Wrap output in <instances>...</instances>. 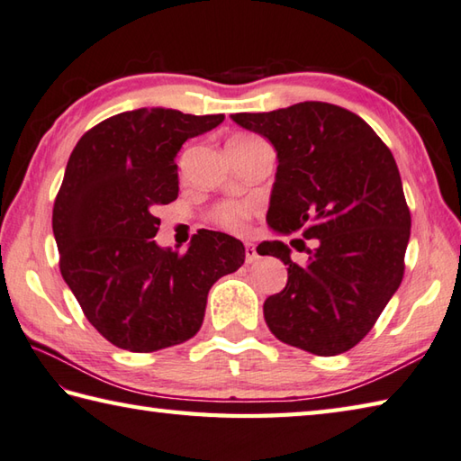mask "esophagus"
<instances>
[{
    "instance_id": "esophagus-1",
    "label": "esophagus",
    "mask_w": 461,
    "mask_h": 461,
    "mask_svg": "<svg viewBox=\"0 0 461 461\" xmlns=\"http://www.w3.org/2000/svg\"><path fill=\"white\" fill-rule=\"evenodd\" d=\"M258 259V251L254 243H246V264H254Z\"/></svg>"
}]
</instances>
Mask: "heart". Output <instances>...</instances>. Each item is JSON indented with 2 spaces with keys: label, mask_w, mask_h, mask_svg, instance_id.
Listing matches in <instances>:
<instances>
[{
  "label": "heart",
  "mask_w": 461,
  "mask_h": 461,
  "mask_svg": "<svg viewBox=\"0 0 461 461\" xmlns=\"http://www.w3.org/2000/svg\"><path fill=\"white\" fill-rule=\"evenodd\" d=\"M259 138L258 135H251V133H238L233 135L231 141H240V143H251V141H258ZM251 215H254V205L248 203V202H228V203H221L213 210L212 213V221L218 223L220 228L233 231V233H241L246 231L248 223L251 220Z\"/></svg>",
  "instance_id": "obj_1"
}]
</instances>
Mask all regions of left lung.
I'll return each instance as SVG.
<instances>
[{"label": "left lung", "instance_id": "obj_1", "mask_svg": "<svg viewBox=\"0 0 461 461\" xmlns=\"http://www.w3.org/2000/svg\"><path fill=\"white\" fill-rule=\"evenodd\" d=\"M277 151L267 223L315 240L295 264L284 241L261 256L287 267V284L264 303L277 339L315 356H338L362 341L403 277L411 215L390 148L346 107L303 102L267 113H233ZM303 240L292 246L302 251Z\"/></svg>", "mask_w": 461, "mask_h": 461}]
</instances>
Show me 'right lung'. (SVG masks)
<instances>
[{
	"instance_id": "1",
	"label": "right lung",
	"mask_w": 461,
	"mask_h": 461,
	"mask_svg": "<svg viewBox=\"0 0 461 461\" xmlns=\"http://www.w3.org/2000/svg\"><path fill=\"white\" fill-rule=\"evenodd\" d=\"M223 117L141 107L94 125L71 151L51 218L59 272L117 348L149 354L194 338L210 287L243 264L228 233L197 231L185 254L153 241L156 210L179 192L177 151Z\"/></svg>"
}]
</instances>
